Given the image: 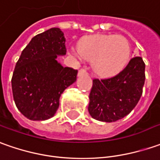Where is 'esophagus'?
<instances>
[{
	"label": "esophagus",
	"mask_w": 160,
	"mask_h": 160,
	"mask_svg": "<svg viewBox=\"0 0 160 160\" xmlns=\"http://www.w3.org/2000/svg\"><path fill=\"white\" fill-rule=\"evenodd\" d=\"M83 75H87V71H86V68H81L79 69L78 71V77H81Z\"/></svg>",
	"instance_id": "1"
}]
</instances>
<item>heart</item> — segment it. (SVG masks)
Listing matches in <instances>:
<instances>
[{"instance_id": "b5f03b06", "label": "heart", "mask_w": 160, "mask_h": 160, "mask_svg": "<svg viewBox=\"0 0 160 160\" xmlns=\"http://www.w3.org/2000/svg\"><path fill=\"white\" fill-rule=\"evenodd\" d=\"M74 53L78 59L92 61L93 71L98 77L110 78L126 67L131 48L128 40L122 35L98 34L82 38Z\"/></svg>"}]
</instances>
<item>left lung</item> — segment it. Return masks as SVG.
<instances>
[{
	"mask_svg": "<svg viewBox=\"0 0 160 160\" xmlns=\"http://www.w3.org/2000/svg\"><path fill=\"white\" fill-rule=\"evenodd\" d=\"M145 64L141 57L132 58L115 77L93 79L88 111L100 122H112L122 119L138 105L145 80Z\"/></svg>",
	"mask_w": 160,
	"mask_h": 160,
	"instance_id": "1",
	"label": "left lung"
}]
</instances>
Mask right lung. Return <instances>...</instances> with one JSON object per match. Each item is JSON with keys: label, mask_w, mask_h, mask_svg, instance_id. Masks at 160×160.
I'll list each match as a JSON object with an SVG mask.
<instances>
[{"label": "right lung", "mask_w": 160, "mask_h": 160, "mask_svg": "<svg viewBox=\"0 0 160 160\" xmlns=\"http://www.w3.org/2000/svg\"><path fill=\"white\" fill-rule=\"evenodd\" d=\"M65 41L60 28H51L32 38L16 64L11 80L13 98L29 120L52 117L61 95L77 81L78 70L63 67L57 61L67 52Z\"/></svg>", "instance_id": "1"}]
</instances>
